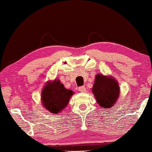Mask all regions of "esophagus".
I'll return each mask as SVG.
<instances>
[{"label": "esophagus", "instance_id": "esophagus-1", "mask_svg": "<svg viewBox=\"0 0 152 152\" xmlns=\"http://www.w3.org/2000/svg\"><path fill=\"white\" fill-rule=\"evenodd\" d=\"M78 90L81 92H86V88H85V86H81L78 88Z\"/></svg>", "mask_w": 152, "mask_h": 152}]
</instances>
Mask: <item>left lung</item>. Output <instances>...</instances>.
<instances>
[{"label": "left lung", "instance_id": "obj_1", "mask_svg": "<svg viewBox=\"0 0 152 152\" xmlns=\"http://www.w3.org/2000/svg\"><path fill=\"white\" fill-rule=\"evenodd\" d=\"M92 92L100 107L104 109L110 108L119 97L118 83L113 78L97 74L92 87Z\"/></svg>", "mask_w": 152, "mask_h": 152}]
</instances>
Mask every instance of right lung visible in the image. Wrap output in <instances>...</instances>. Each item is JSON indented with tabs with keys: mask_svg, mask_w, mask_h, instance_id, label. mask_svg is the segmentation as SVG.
<instances>
[{
	"mask_svg": "<svg viewBox=\"0 0 152 152\" xmlns=\"http://www.w3.org/2000/svg\"><path fill=\"white\" fill-rule=\"evenodd\" d=\"M73 92L66 89L60 80L48 83L42 92V102L45 108L52 113H58L67 106Z\"/></svg>",
	"mask_w": 152,
	"mask_h": 152,
	"instance_id": "right-lung-1",
	"label": "right lung"
}]
</instances>
